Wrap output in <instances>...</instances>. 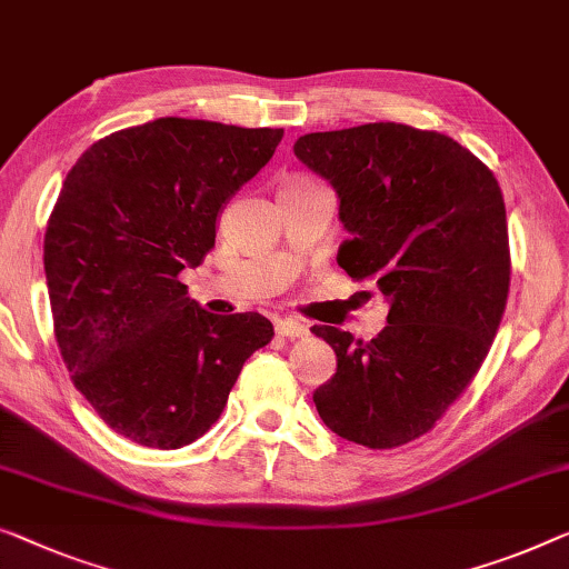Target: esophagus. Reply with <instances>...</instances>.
<instances>
[{
  "label": "esophagus",
  "mask_w": 569,
  "mask_h": 569,
  "mask_svg": "<svg viewBox=\"0 0 569 569\" xmlns=\"http://www.w3.org/2000/svg\"><path fill=\"white\" fill-rule=\"evenodd\" d=\"M276 332L286 339H299L307 335V327L296 319H276Z\"/></svg>",
  "instance_id": "1"
}]
</instances>
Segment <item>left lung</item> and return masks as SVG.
I'll return each mask as SVG.
<instances>
[{
	"label": "left lung",
	"mask_w": 569,
	"mask_h": 569,
	"mask_svg": "<svg viewBox=\"0 0 569 569\" xmlns=\"http://www.w3.org/2000/svg\"><path fill=\"white\" fill-rule=\"evenodd\" d=\"M293 152L337 193L350 234L339 268L378 283L388 303L370 342L313 327L337 355L313 403L347 442L401 447L468 388L501 325L511 281L501 186L460 142L396 122L301 134Z\"/></svg>",
	"instance_id": "obj_1"
}]
</instances>
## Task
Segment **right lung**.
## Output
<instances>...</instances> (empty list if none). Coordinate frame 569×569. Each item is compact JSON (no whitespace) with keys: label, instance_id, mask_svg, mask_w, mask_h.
I'll return each mask as SVG.
<instances>
[{"label":"right lung","instance_id":"1","mask_svg":"<svg viewBox=\"0 0 569 569\" xmlns=\"http://www.w3.org/2000/svg\"><path fill=\"white\" fill-rule=\"evenodd\" d=\"M281 138L160 117L107 134L68 171L42 248L56 339L73 386L117 435L191 445L273 337L258 311L201 309L178 273L214 248L227 201Z\"/></svg>","mask_w":569,"mask_h":569}]
</instances>
